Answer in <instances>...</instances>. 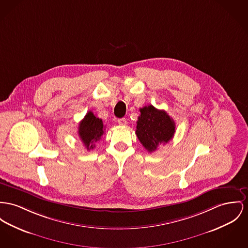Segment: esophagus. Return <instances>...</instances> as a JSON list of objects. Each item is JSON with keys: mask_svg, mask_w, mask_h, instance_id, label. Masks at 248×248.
Returning a JSON list of instances; mask_svg holds the SVG:
<instances>
[{"mask_svg": "<svg viewBox=\"0 0 248 248\" xmlns=\"http://www.w3.org/2000/svg\"><path fill=\"white\" fill-rule=\"evenodd\" d=\"M117 122H118V124L121 125V126H126V125H127V120H126L125 118H119V119L117 120Z\"/></svg>", "mask_w": 248, "mask_h": 248, "instance_id": "obj_1", "label": "esophagus"}]
</instances>
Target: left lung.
Masks as SVG:
<instances>
[{
    "mask_svg": "<svg viewBox=\"0 0 248 248\" xmlns=\"http://www.w3.org/2000/svg\"><path fill=\"white\" fill-rule=\"evenodd\" d=\"M136 125V135L149 152H153L161 144L168 143L174 136L176 125L164 110L149 105L140 109Z\"/></svg>",
    "mask_w": 248,
    "mask_h": 248,
    "instance_id": "1",
    "label": "left lung"
}]
</instances>
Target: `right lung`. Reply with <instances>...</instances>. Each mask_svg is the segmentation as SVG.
<instances>
[{
	"instance_id": "right-lung-1",
	"label": "right lung",
	"mask_w": 248,
	"mask_h": 248,
	"mask_svg": "<svg viewBox=\"0 0 248 248\" xmlns=\"http://www.w3.org/2000/svg\"><path fill=\"white\" fill-rule=\"evenodd\" d=\"M78 133L86 149H93L95 143L100 140L104 133L103 122L90 111L80 122Z\"/></svg>"
}]
</instances>
